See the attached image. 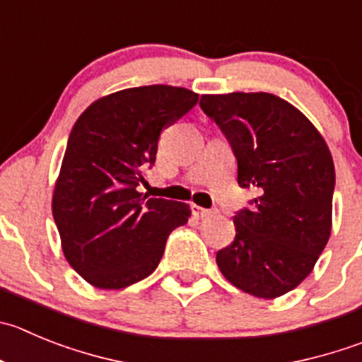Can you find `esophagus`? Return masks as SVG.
I'll return each instance as SVG.
<instances>
[{
    "label": "esophagus",
    "instance_id": "obj_1",
    "mask_svg": "<svg viewBox=\"0 0 362 362\" xmlns=\"http://www.w3.org/2000/svg\"><path fill=\"white\" fill-rule=\"evenodd\" d=\"M191 211H192V216H194V218H207V216L212 214V211L200 207V205H191Z\"/></svg>",
    "mask_w": 362,
    "mask_h": 362
}]
</instances>
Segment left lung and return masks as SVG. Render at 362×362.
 Segmentation results:
<instances>
[{
	"instance_id": "8db88e82",
	"label": "left lung",
	"mask_w": 362,
	"mask_h": 362,
	"mask_svg": "<svg viewBox=\"0 0 362 362\" xmlns=\"http://www.w3.org/2000/svg\"><path fill=\"white\" fill-rule=\"evenodd\" d=\"M200 107L238 158V184L255 187L253 207L234 216V241L216 253L241 291L272 300L295 289L332 230V155L296 107L269 93L204 94Z\"/></svg>"
}]
</instances>
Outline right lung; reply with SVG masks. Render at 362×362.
I'll use <instances>...</instances> for the list:
<instances>
[{
  "label": "right lung",
  "instance_id": "obj_1",
  "mask_svg": "<svg viewBox=\"0 0 362 362\" xmlns=\"http://www.w3.org/2000/svg\"><path fill=\"white\" fill-rule=\"evenodd\" d=\"M198 103L184 87L144 86L90 103L67 139L52 211L71 268L98 289H123L155 272L187 204L137 191L158 137Z\"/></svg>",
  "mask_w": 362,
  "mask_h": 362
}]
</instances>
